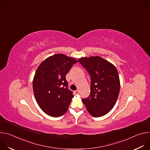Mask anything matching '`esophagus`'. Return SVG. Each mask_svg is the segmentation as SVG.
<instances>
[{
	"instance_id": "34e87169",
	"label": "esophagus",
	"mask_w": 150,
	"mask_h": 150,
	"mask_svg": "<svg viewBox=\"0 0 150 150\" xmlns=\"http://www.w3.org/2000/svg\"><path fill=\"white\" fill-rule=\"evenodd\" d=\"M79 91L78 90H76V91H74V93H75V94H79Z\"/></svg>"
}]
</instances>
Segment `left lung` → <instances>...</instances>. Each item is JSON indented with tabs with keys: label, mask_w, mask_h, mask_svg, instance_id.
<instances>
[{
	"label": "left lung",
	"mask_w": 150,
	"mask_h": 150,
	"mask_svg": "<svg viewBox=\"0 0 150 150\" xmlns=\"http://www.w3.org/2000/svg\"><path fill=\"white\" fill-rule=\"evenodd\" d=\"M78 61L91 78L90 96L82 101L93 117L103 116L113 109L119 94L117 70L111 63L99 56L82 57Z\"/></svg>",
	"instance_id": "8db88e82"
}]
</instances>
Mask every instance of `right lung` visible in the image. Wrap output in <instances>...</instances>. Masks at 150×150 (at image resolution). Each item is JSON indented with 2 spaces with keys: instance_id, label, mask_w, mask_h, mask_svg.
Returning <instances> with one entry per match:
<instances>
[{
  "instance_id": "obj_1",
  "label": "right lung",
  "mask_w": 150,
  "mask_h": 150,
  "mask_svg": "<svg viewBox=\"0 0 150 150\" xmlns=\"http://www.w3.org/2000/svg\"><path fill=\"white\" fill-rule=\"evenodd\" d=\"M77 61L62 54H56L42 62L38 67L33 82L36 101L47 115L57 117L65 114L73 93L68 89L66 75Z\"/></svg>"
}]
</instances>
